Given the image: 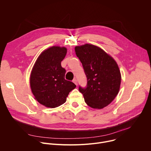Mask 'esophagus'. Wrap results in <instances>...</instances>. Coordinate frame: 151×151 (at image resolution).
<instances>
[{
    "label": "esophagus",
    "instance_id": "obj_1",
    "mask_svg": "<svg viewBox=\"0 0 151 151\" xmlns=\"http://www.w3.org/2000/svg\"><path fill=\"white\" fill-rule=\"evenodd\" d=\"M73 82L76 85H78V81H77V79H74L73 80Z\"/></svg>",
    "mask_w": 151,
    "mask_h": 151
}]
</instances>
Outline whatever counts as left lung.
Wrapping results in <instances>:
<instances>
[{
  "label": "left lung",
  "mask_w": 151,
  "mask_h": 151,
  "mask_svg": "<svg viewBox=\"0 0 151 151\" xmlns=\"http://www.w3.org/2000/svg\"><path fill=\"white\" fill-rule=\"evenodd\" d=\"M75 50L87 78V87L79 86V90L89 106L102 109L119 92L121 76L118 64L102 49L91 44L76 47Z\"/></svg>",
  "instance_id": "8db88e82"
}]
</instances>
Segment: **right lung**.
<instances>
[{"mask_svg": "<svg viewBox=\"0 0 151 151\" xmlns=\"http://www.w3.org/2000/svg\"><path fill=\"white\" fill-rule=\"evenodd\" d=\"M65 47L54 46L43 51L32 69L30 83L35 99L41 104L54 108L66 101L76 85L64 78L66 70L61 62L65 57Z\"/></svg>", "mask_w": 151, "mask_h": 151, "instance_id": "1", "label": "right lung"}]
</instances>
